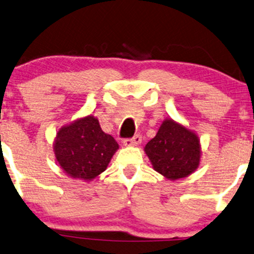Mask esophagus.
Returning <instances> with one entry per match:
<instances>
[{
    "instance_id": "1",
    "label": "esophagus",
    "mask_w": 254,
    "mask_h": 254,
    "mask_svg": "<svg viewBox=\"0 0 254 254\" xmlns=\"http://www.w3.org/2000/svg\"><path fill=\"white\" fill-rule=\"evenodd\" d=\"M124 145L125 146H137L142 143V137L139 134H136L132 138H129V139H125L124 140Z\"/></svg>"
}]
</instances>
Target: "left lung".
<instances>
[{
	"mask_svg": "<svg viewBox=\"0 0 254 254\" xmlns=\"http://www.w3.org/2000/svg\"><path fill=\"white\" fill-rule=\"evenodd\" d=\"M144 151L153 170L169 181L188 177L200 164L201 145L198 134L172 118L163 121Z\"/></svg>",
	"mask_w": 254,
	"mask_h": 254,
	"instance_id": "obj_1",
	"label": "left lung"
}]
</instances>
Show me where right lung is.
I'll list each match as a JSON object with an SVG mask.
<instances>
[{
	"label": "right lung",
	"instance_id": "obj_1",
	"mask_svg": "<svg viewBox=\"0 0 254 254\" xmlns=\"http://www.w3.org/2000/svg\"><path fill=\"white\" fill-rule=\"evenodd\" d=\"M53 149L66 176L91 182L107 170L120 146L102 130L97 118L86 115L60 127Z\"/></svg>",
	"mask_w": 254,
	"mask_h": 254
}]
</instances>
